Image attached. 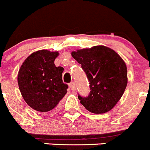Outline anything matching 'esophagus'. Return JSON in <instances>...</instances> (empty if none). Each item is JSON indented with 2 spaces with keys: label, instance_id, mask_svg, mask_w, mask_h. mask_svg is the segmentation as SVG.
Here are the masks:
<instances>
[{
  "label": "esophagus",
  "instance_id": "34e87169",
  "mask_svg": "<svg viewBox=\"0 0 150 150\" xmlns=\"http://www.w3.org/2000/svg\"><path fill=\"white\" fill-rule=\"evenodd\" d=\"M69 88H70L71 90H74L76 89L75 83L74 82H71L70 84H69Z\"/></svg>",
  "mask_w": 150,
  "mask_h": 150
}]
</instances>
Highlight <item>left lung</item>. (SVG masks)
<instances>
[{"label":"left lung","instance_id":"left-lung-1","mask_svg":"<svg viewBox=\"0 0 150 150\" xmlns=\"http://www.w3.org/2000/svg\"><path fill=\"white\" fill-rule=\"evenodd\" d=\"M71 55L81 65L90 84L88 96L82 97L78 94L80 103L92 113L110 111L121 98L127 86L125 62L116 52L104 46L72 52Z\"/></svg>","mask_w":150,"mask_h":150}]
</instances>
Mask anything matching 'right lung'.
<instances>
[{"label": "right lung", "mask_w": 150, "mask_h": 150, "mask_svg": "<svg viewBox=\"0 0 150 150\" xmlns=\"http://www.w3.org/2000/svg\"><path fill=\"white\" fill-rule=\"evenodd\" d=\"M57 52L39 50L28 56L19 70L20 93L28 106L40 112H54L69 87L63 83V67H56Z\"/></svg>", "instance_id": "obj_1"}]
</instances>
